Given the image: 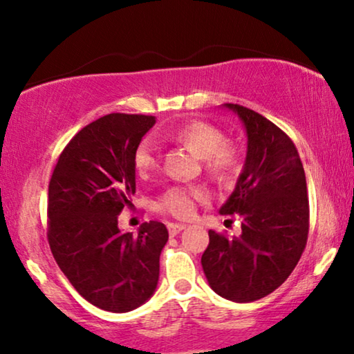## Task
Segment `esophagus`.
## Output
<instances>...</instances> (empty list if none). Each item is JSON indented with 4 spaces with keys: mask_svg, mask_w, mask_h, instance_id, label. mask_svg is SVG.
<instances>
[{
    "mask_svg": "<svg viewBox=\"0 0 354 354\" xmlns=\"http://www.w3.org/2000/svg\"><path fill=\"white\" fill-rule=\"evenodd\" d=\"M185 228H186V225H183V223H168V232L171 236H176V234L181 233Z\"/></svg>",
    "mask_w": 354,
    "mask_h": 354,
    "instance_id": "1",
    "label": "esophagus"
}]
</instances>
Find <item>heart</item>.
I'll return each instance as SVG.
<instances>
[{"mask_svg": "<svg viewBox=\"0 0 354 354\" xmlns=\"http://www.w3.org/2000/svg\"><path fill=\"white\" fill-rule=\"evenodd\" d=\"M168 139L186 145L204 162L205 171L218 183H230L241 171L243 153L234 142L226 140L223 129L214 122L194 120L183 122L168 131ZM134 168L139 176H145L158 168V147L152 140L144 139L134 150ZM204 191L196 186H173L160 196L157 210L169 214L178 218H187L194 214L196 202L204 201Z\"/></svg>", "mask_w": 354, "mask_h": 354, "instance_id": "obj_1", "label": "heart"}]
</instances>
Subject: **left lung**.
<instances>
[{
  "mask_svg": "<svg viewBox=\"0 0 354 354\" xmlns=\"http://www.w3.org/2000/svg\"><path fill=\"white\" fill-rule=\"evenodd\" d=\"M248 136L243 171L220 214L241 216V234L209 232L202 268L210 288L234 303L275 291L295 270L309 232L306 174L295 144L280 128L246 106L225 103Z\"/></svg>",
  "mask_w": 354,
  "mask_h": 354,
  "instance_id": "left-lung-1",
  "label": "left lung"
}]
</instances>
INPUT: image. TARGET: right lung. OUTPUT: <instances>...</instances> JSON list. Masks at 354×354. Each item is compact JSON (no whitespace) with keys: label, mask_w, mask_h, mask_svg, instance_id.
<instances>
[{"label":"right lung","mask_w":354,"mask_h":354,"mask_svg":"<svg viewBox=\"0 0 354 354\" xmlns=\"http://www.w3.org/2000/svg\"><path fill=\"white\" fill-rule=\"evenodd\" d=\"M155 116L110 113L82 128L61 152L48 185V243L61 272L88 303L129 313L155 293L167 226L145 221L122 233L133 205L134 150Z\"/></svg>","instance_id":"add662e5"}]
</instances>
